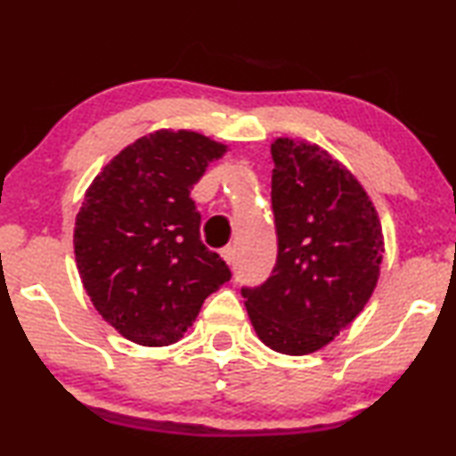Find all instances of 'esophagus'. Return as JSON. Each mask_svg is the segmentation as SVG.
<instances>
[{
  "mask_svg": "<svg viewBox=\"0 0 456 456\" xmlns=\"http://www.w3.org/2000/svg\"><path fill=\"white\" fill-rule=\"evenodd\" d=\"M222 257L228 265H232L234 264V247H224L222 248Z\"/></svg>",
  "mask_w": 456,
  "mask_h": 456,
  "instance_id": "34e87169",
  "label": "esophagus"
}]
</instances>
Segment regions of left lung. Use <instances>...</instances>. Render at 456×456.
<instances>
[{
  "mask_svg": "<svg viewBox=\"0 0 456 456\" xmlns=\"http://www.w3.org/2000/svg\"><path fill=\"white\" fill-rule=\"evenodd\" d=\"M272 209L278 259L257 289H242L265 346L320 351L370 301L384 234L370 195L346 166L307 141L272 142Z\"/></svg>",
  "mask_w": 456,
  "mask_h": 456,
  "instance_id": "8db88e82",
  "label": "left lung"
}]
</instances>
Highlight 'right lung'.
Instances as JSON below:
<instances>
[{
    "label": "right lung",
    "mask_w": 456,
    "mask_h": 456,
    "mask_svg": "<svg viewBox=\"0 0 456 456\" xmlns=\"http://www.w3.org/2000/svg\"><path fill=\"white\" fill-rule=\"evenodd\" d=\"M226 145L192 130H155L122 149L85 192L74 255L91 303L124 338L167 346L230 273L203 245L191 199Z\"/></svg>",
    "instance_id": "add662e5"
}]
</instances>
